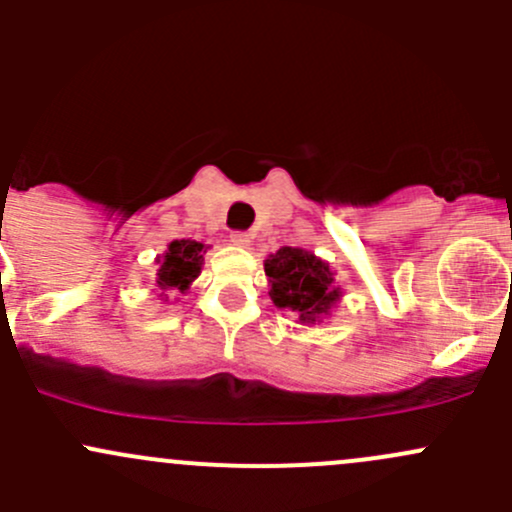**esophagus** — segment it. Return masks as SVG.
I'll list each match as a JSON object with an SVG mask.
<instances>
[{"instance_id": "esophagus-1", "label": "esophagus", "mask_w": 512, "mask_h": 512, "mask_svg": "<svg viewBox=\"0 0 512 512\" xmlns=\"http://www.w3.org/2000/svg\"><path fill=\"white\" fill-rule=\"evenodd\" d=\"M250 240H252V237L247 235L245 230H235V232H230V242H232V245H237V247H247V245H250Z\"/></svg>"}]
</instances>
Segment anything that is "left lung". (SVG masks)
<instances>
[{"mask_svg":"<svg viewBox=\"0 0 512 512\" xmlns=\"http://www.w3.org/2000/svg\"><path fill=\"white\" fill-rule=\"evenodd\" d=\"M265 272L272 282V302L297 312L302 324L317 322L339 299V287L332 285L334 277L327 262L299 247H282L270 255Z\"/></svg>","mask_w":512,"mask_h":512,"instance_id":"8db88e82","label":"left lung"}]
</instances>
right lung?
Listing matches in <instances>:
<instances>
[{"label":"right lung","mask_w":512,"mask_h":512,"mask_svg":"<svg viewBox=\"0 0 512 512\" xmlns=\"http://www.w3.org/2000/svg\"><path fill=\"white\" fill-rule=\"evenodd\" d=\"M203 242L195 240H175L170 242L168 252L160 257L158 270V287L160 289H180L185 292L190 282L200 275L203 267Z\"/></svg>","instance_id":"1"}]
</instances>
